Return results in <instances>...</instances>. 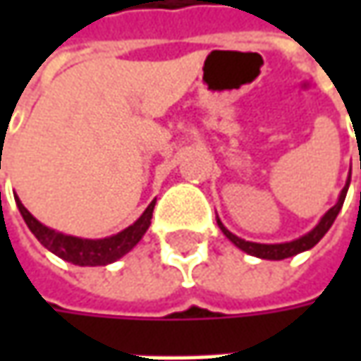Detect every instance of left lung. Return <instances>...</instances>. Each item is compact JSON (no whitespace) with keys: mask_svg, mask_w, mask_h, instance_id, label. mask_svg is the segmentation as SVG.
<instances>
[{"mask_svg":"<svg viewBox=\"0 0 361 361\" xmlns=\"http://www.w3.org/2000/svg\"><path fill=\"white\" fill-rule=\"evenodd\" d=\"M360 169H361V162H360ZM350 180H352V169H350V174H348L345 187L341 188L338 202L327 211L326 215L319 219V223H317L310 233H305L303 237L293 239V241H287V243L245 241V239H241V237L233 235V233H231V231L221 223V219H219V216H216V225H219V229L223 231V235H225V237H227L235 247H239L241 251H245L247 255L259 257V259H269V261H281V259H287V257H293V255H298V253H303V251L312 249V247H315L317 243L322 241V237H324L327 231H329V227L334 225L336 216H338V213L341 211V207H343L345 195H348V188H350Z\"/></svg>","mask_w":361,"mask_h":361,"instance_id":"8db88e82","label":"left lung"}]
</instances>
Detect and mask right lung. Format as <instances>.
Here are the masks:
<instances>
[{
	"instance_id": "add662e5",
	"label": "right lung",
	"mask_w": 361,
	"mask_h": 361,
	"mask_svg": "<svg viewBox=\"0 0 361 361\" xmlns=\"http://www.w3.org/2000/svg\"><path fill=\"white\" fill-rule=\"evenodd\" d=\"M16 202H18V209H20L25 225L48 251L68 263L80 265V267H98V265H108V263L118 261L120 257L132 251L136 247V243L145 237V233L150 227V219H152L157 199L146 207L145 213L138 216L130 227H126L112 237H104V239H82V237L63 235L60 231L49 229L21 204L18 197H16Z\"/></svg>"
}]
</instances>
